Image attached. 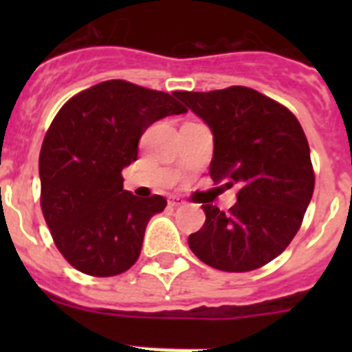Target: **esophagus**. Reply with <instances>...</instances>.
<instances>
[{"mask_svg": "<svg viewBox=\"0 0 352 352\" xmlns=\"http://www.w3.org/2000/svg\"><path fill=\"white\" fill-rule=\"evenodd\" d=\"M182 204H185V201H183L182 197H178V195H170V197H169V206L170 208H178V206H182Z\"/></svg>", "mask_w": 352, "mask_h": 352, "instance_id": "1", "label": "esophagus"}]
</instances>
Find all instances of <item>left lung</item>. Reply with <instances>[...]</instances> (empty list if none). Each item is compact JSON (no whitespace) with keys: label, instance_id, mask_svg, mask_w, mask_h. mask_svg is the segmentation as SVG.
<instances>
[{"label":"left lung","instance_id":"left-lung-1","mask_svg":"<svg viewBox=\"0 0 352 352\" xmlns=\"http://www.w3.org/2000/svg\"><path fill=\"white\" fill-rule=\"evenodd\" d=\"M176 98L210 126V176L231 188L236 204L223 213L203 204L206 222L188 247L208 266L252 272L278 257L296 236L314 194L310 148L296 116L245 86Z\"/></svg>","mask_w":352,"mask_h":352}]
</instances>
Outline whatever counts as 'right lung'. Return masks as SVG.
<instances>
[{
	"label": "right lung",
	"mask_w": 352,
	"mask_h": 352,
	"mask_svg": "<svg viewBox=\"0 0 352 352\" xmlns=\"http://www.w3.org/2000/svg\"><path fill=\"white\" fill-rule=\"evenodd\" d=\"M186 109L173 95L126 80L84 89L60 109L40 149L42 213L58 250L79 272L114 276L135 264L162 195L123 190L149 125Z\"/></svg>",
	"instance_id": "add662e5"
}]
</instances>
